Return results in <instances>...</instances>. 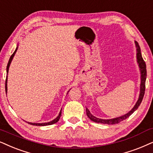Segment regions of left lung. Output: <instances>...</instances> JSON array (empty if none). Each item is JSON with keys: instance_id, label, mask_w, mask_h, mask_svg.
I'll use <instances>...</instances> for the list:
<instances>
[{"instance_id": "left-lung-1", "label": "left lung", "mask_w": 153, "mask_h": 153, "mask_svg": "<svg viewBox=\"0 0 153 153\" xmlns=\"http://www.w3.org/2000/svg\"><path fill=\"white\" fill-rule=\"evenodd\" d=\"M134 43L136 48V59H137V62L138 64V67H139L140 72V94H139V97H138L137 102H136V104H135L134 108H133L128 113H126V114H125L122 116L118 117L109 119V120H103V119L97 118L96 117L94 116L92 114H91L88 108H86V110L87 116H88V117L90 119L91 121H93V122H96V123H100V124H118V123L122 122V121L126 120V118H128L131 114H132L135 111L137 110L138 108L140 105V103H141L142 100L144 96L145 90H146V76H147L146 65L142 57L141 53H140V48L139 46V45H138V43L136 41H134Z\"/></svg>"}]
</instances>
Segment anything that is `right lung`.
I'll return each mask as SVG.
<instances>
[{
  "label": "right lung",
  "instance_id": "obj_1",
  "mask_svg": "<svg viewBox=\"0 0 153 153\" xmlns=\"http://www.w3.org/2000/svg\"><path fill=\"white\" fill-rule=\"evenodd\" d=\"M17 48H18V45H17V48H16L15 52H14V53H13V55H12L11 56H10V59H9V61H8V63H7V68H6L7 76H6V80H5V92H6V94H7V74H8L9 67H10V63H11V62H12V60H13L14 56H15L16 52H17ZM69 91H68V92H69ZM68 92H67V93H68ZM61 113H62V109H61L60 112H59V115L57 116V117L55 119V120L51 121V122H45V123H31V122H27L28 123V124H29L34 125V126H47V125H51V124H55V123H57V122H58L59 120V118H60V117H61Z\"/></svg>",
  "mask_w": 153,
  "mask_h": 153
}]
</instances>
